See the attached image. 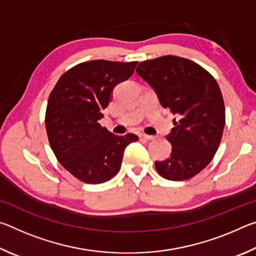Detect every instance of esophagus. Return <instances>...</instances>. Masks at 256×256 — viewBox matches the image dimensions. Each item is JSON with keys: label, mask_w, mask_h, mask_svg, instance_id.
<instances>
[{"label": "esophagus", "mask_w": 256, "mask_h": 256, "mask_svg": "<svg viewBox=\"0 0 256 256\" xmlns=\"http://www.w3.org/2000/svg\"><path fill=\"white\" fill-rule=\"evenodd\" d=\"M140 138H142V140L152 141V140H154L156 136H146V134H141V136H140Z\"/></svg>", "instance_id": "34e87169"}]
</instances>
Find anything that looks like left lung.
I'll use <instances>...</instances> for the list:
<instances>
[{"label":"left lung","instance_id":"obj_1","mask_svg":"<svg viewBox=\"0 0 256 256\" xmlns=\"http://www.w3.org/2000/svg\"><path fill=\"white\" fill-rule=\"evenodd\" d=\"M136 73L162 106L176 115L166 136L170 157L156 162V170L170 180L196 176L210 164L224 133V104L218 84L198 64L172 55L141 62Z\"/></svg>","mask_w":256,"mask_h":256}]
</instances>
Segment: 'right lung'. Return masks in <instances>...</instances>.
<instances>
[{"instance_id":"right-lung-1","label":"right lung","mask_w":256,"mask_h":256,"mask_svg":"<svg viewBox=\"0 0 256 256\" xmlns=\"http://www.w3.org/2000/svg\"><path fill=\"white\" fill-rule=\"evenodd\" d=\"M138 62L94 60L60 78L47 104L45 125L52 150L68 172L84 183L100 184L118 174L124 150L136 134L115 136L102 128L112 90L128 80Z\"/></svg>"}]
</instances>
